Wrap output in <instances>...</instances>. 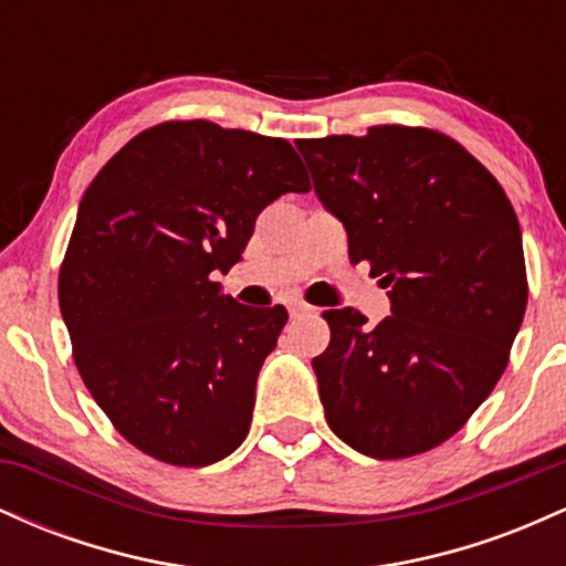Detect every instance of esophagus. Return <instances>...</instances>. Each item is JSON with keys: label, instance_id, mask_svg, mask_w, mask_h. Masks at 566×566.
Instances as JSON below:
<instances>
[{"label": "esophagus", "instance_id": "1", "mask_svg": "<svg viewBox=\"0 0 566 566\" xmlns=\"http://www.w3.org/2000/svg\"><path fill=\"white\" fill-rule=\"evenodd\" d=\"M303 314H314V308L305 303H290V316H303Z\"/></svg>", "mask_w": 566, "mask_h": 566}]
</instances>
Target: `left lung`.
<instances>
[{"instance_id": "obj_1", "label": "left lung", "mask_w": 566, "mask_h": 566, "mask_svg": "<svg viewBox=\"0 0 566 566\" xmlns=\"http://www.w3.org/2000/svg\"><path fill=\"white\" fill-rule=\"evenodd\" d=\"M391 316L324 311L319 396L337 439L378 460L454 437L509 367L527 308L522 229L503 186L450 135L375 125L297 143Z\"/></svg>"}]
</instances>
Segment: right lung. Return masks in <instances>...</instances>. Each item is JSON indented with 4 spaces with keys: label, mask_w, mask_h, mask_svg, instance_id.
I'll use <instances>...</instances> for the list:
<instances>
[{
    "label": "right lung",
    "mask_w": 566,
    "mask_h": 566,
    "mask_svg": "<svg viewBox=\"0 0 566 566\" xmlns=\"http://www.w3.org/2000/svg\"><path fill=\"white\" fill-rule=\"evenodd\" d=\"M308 188L287 140L207 119L143 129L87 186L57 301L84 386L140 452L199 469L247 439L287 311L237 303L216 276L263 207Z\"/></svg>",
    "instance_id": "obj_1"
}]
</instances>
